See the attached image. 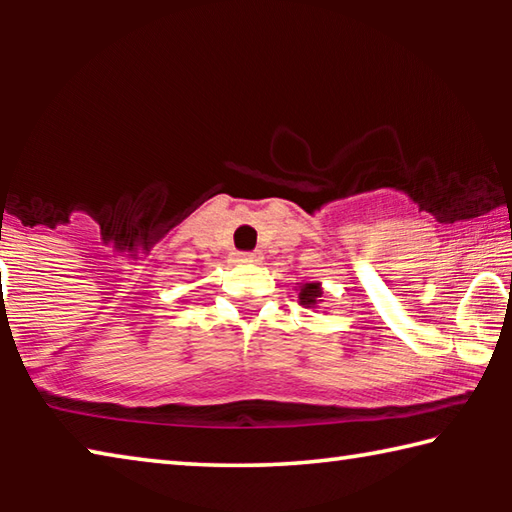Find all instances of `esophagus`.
Returning a JSON list of instances; mask_svg holds the SVG:
<instances>
[{"label": "esophagus", "instance_id": "1", "mask_svg": "<svg viewBox=\"0 0 512 512\" xmlns=\"http://www.w3.org/2000/svg\"><path fill=\"white\" fill-rule=\"evenodd\" d=\"M235 262L237 264H257V262H262V255H259V253H239L235 257Z\"/></svg>", "mask_w": 512, "mask_h": 512}]
</instances>
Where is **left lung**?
<instances>
[{
	"label": "left lung",
	"mask_w": 512,
	"mask_h": 512,
	"mask_svg": "<svg viewBox=\"0 0 512 512\" xmlns=\"http://www.w3.org/2000/svg\"><path fill=\"white\" fill-rule=\"evenodd\" d=\"M298 291V302L305 309H318L323 302V284L320 282H302Z\"/></svg>",
	"instance_id": "8db88e82"
}]
</instances>
